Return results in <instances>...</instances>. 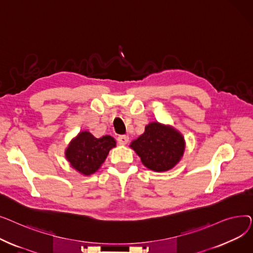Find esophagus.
Returning a JSON list of instances; mask_svg holds the SVG:
<instances>
[{
	"label": "esophagus",
	"instance_id": "obj_1",
	"mask_svg": "<svg viewBox=\"0 0 253 253\" xmlns=\"http://www.w3.org/2000/svg\"><path fill=\"white\" fill-rule=\"evenodd\" d=\"M129 141V136L127 135H120L118 137V142L121 144V145H126Z\"/></svg>",
	"mask_w": 253,
	"mask_h": 253
}]
</instances>
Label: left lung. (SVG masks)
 <instances>
[{
  "mask_svg": "<svg viewBox=\"0 0 253 253\" xmlns=\"http://www.w3.org/2000/svg\"><path fill=\"white\" fill-rule=\"evenodd\" d=\"M130 148L148 169L163 172L172 169L181 160L185 140L173 126L151 122L145 126L143 133L130 143Z\"/></svg>",
  "mask_w": 253,
  "mask_h": 253,
  "instance_id": "obj_1",
  "label": "left lung"
}]
</instances>
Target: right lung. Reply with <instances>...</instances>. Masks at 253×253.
<instances>
[{"instance_id":"1","label":"right lung","mask_w":253,"mask_h":253,"mask_svg":"<svg viewBox=\"0 0 253 253\" xmlns=\"http://www.w3.org/2000/svg\"><path fill=\"white\" fill-rule=\"evenodd\" d=\"M111 135L96 138L89 131H80L64 151L71 167L83 175H91L101 167L110 151L116 147Z\"/></svg>"}]
</instances>
